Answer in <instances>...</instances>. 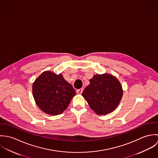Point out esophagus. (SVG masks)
Here are the masks:
<instances>
[{"instance_id": "34e87169", "label": "esophagus", "mask_w": 158, "mask_h": 158, "mask_svg": "<svg viewBox=\"0 0 158 158\" xmlns=\"http://www.w3.org/2000/svg\"><path fill=\"white\" fill-rule=\"evenodd\" d=\"M83 89H78V90H77V93L78 94H81L82 92H83Z\"/></svg>"}]
</instances>
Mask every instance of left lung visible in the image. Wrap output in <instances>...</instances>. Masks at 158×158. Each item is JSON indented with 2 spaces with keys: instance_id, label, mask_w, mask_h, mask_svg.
<instances>
[{
  "instance_id": "left-lung-1",
  "label": "left lung",
  "mask_w": 158,
  "mask_h": 158,
  "mask_svg": "<svg viewBox=\"0 0 158 158\" xmlns=\"http://www.w3.org/2000/svg\"><path fill=\"white\" fill-rule=\"evenodd\" d=\"M89 81L82 93L89 107L99 115L112 113L118 106L123 95L120 81L109 73L95 75Z\"/></svg>"
}]
</instances>
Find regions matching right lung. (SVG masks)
Here are the masks:
<instances>
[{"mask_svg": "<svg viewBox=\"0 0 158 158\" xmlns=\"http://www.w3.org/2000/svg\"><path fill=\"white\" fill-rule=\"evenodd\" d=\"M32 93L38 106L44 113L52 115L63 113L76 94L61 73L56 75L49 70L43 72L35 80Z\"/></svg>", "mask_w": 158, "mask_h": 158, "instance_id": "add662e5", "label": "right lung"}]
</instances>
